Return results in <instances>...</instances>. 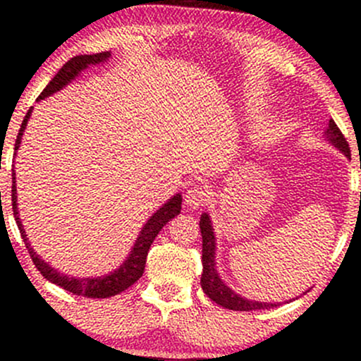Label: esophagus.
<instances>
[{
	"instance_id": "esophagus-1",
	"label": "esophagus",
	"mask_w": 361,
	"mask_h": 361,
	"mask_svg": "<svg viewBox=\"0 0 361 361\" xmlns=\"http://www.w3.org/2000/svg\"><path fill=\"white\" fill-rule=\"evenodd\" d=\"M208 200H210V191L204 185H196V188H191L185 192L184 204L191 210H197V208L204 207Z\"/></svg>"
}]
</instances>
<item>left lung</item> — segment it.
<instances>
[{
  "instance_id": "1",
  "label": "left lung",
  "mask_w": 361,
  "mask_h": 361,
  "mask_svg": "<svg viewBox=\"0 0 361 361\" xmlns=\"http://www.w3.org/2000/svg\"><path fill=\"white\" fill-rule=\"evenodd\" d=\"M329 141L336 146L337 149L343 151L348 158L351 157L350 145H348L346 137L339 130V127L336 126L334 120H329V129L327 133ZM200 228H201V238H203V274H201V288H203L204 294L210 298L212 301H215L216 305L224 306V308L235 310V312H251V310H269L274 306H279V303H262V301H251L246 298H241L239 294H235L226 282L219 277L215 267V234H213L212 220L208 216V213H203L200 219Z\"/></svg>"
}]
</instances>
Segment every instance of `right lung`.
Masks as SVG:
<instances>
[{
    "label": "right lung",
    "instance_id": "1",
    "mask_svg": "<svg viewBox=\"0 0 361 361\" xmlns=\"http://www.w3.org/2000/svg\"><path fill=\"white\" fill-rule=\"evenodd\" d=\"M110 56H111L110 51H102V53H96V55H79V56L71 58V60L60 68V72L53 77L51 82L44 87V91L41 92L37 99H44L48 98V96H51L53 92L60 91L61 87H65L68 82H72V80L75 79L84 68L89 67V65L103 63V61H106ZM30 114H32V108L27 111L24 122H22L20 126V130H18L17 141H15V151H17L18 146H20L22 135H24L25 126L27 122H29ZM17 204L18 203H17V185H15V172L11 170V207H13L15 222H17L22 239H24L27 251H29L34 265H36V269L39 270L42 277L48 279V281L53 282V284L60 286V288H63L65 290H68V293L77 294V296L110 298V296H115V294L122 293V290H126L127 288H130L134 282L139 281V277H141L142 272H145L146 257H148V251L151 244L154 241V238H157L158 232L164 228L166 222H170L173 216H177L180 213L182 196L176 195L173 197H170L160 210H157V213H153V216H149V220L145 224L142 231L139 232L137 241H135L130 255L127 257L126 262L115 270V272L102 275V277H82V279L68 277V275L60 274L58 270L53 269V267H49V263H46L44 259H42L39 255L32 250L29 239H27L24 226H22L20 222V216H18Z\"/></svg>",
    "mask_w": 361,
    "mask_h": 361
}]
</instances>
